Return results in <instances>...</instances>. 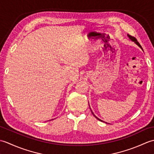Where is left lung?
<instances>
[{"label": "left lung", "instance_id": "obj_1", "mask_svg": "<svg viewBox=\"0 0 154 154\" xmlns=\"http://www.w3.org/2000/svg\"><path fill=\"white\" fill-rule=\"evenodd\" d=\"M128 35V37H129V38L130 39V40H132L133 42H135V43L137 44V45H138V46L140 47V48H141L142 49V46H141V45H140V44H139V42H138V41H137V40H136V38H134V37H133V36H132V35ZM91 112H92V111H91ZM92 113H93V115H94V117H95L96 118V119H97L98 120H99L100 121H103V120H101L100 119H98V118L95 116V115H94V114H93V112H92Z\"/></svg>", "mask_w": 154, "mask_h": 154}]
</instances>
